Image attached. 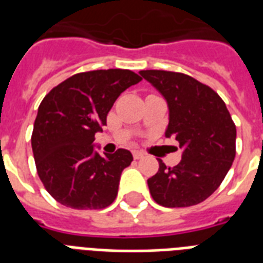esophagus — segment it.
I'll list each match as a JSON object with an SVG mask.
<instances>
[{
    "instance_id": "1",
    "label": "esophagus",
    "mask_w": 263,
    "mask_h": 263,
    "mask_svg": "<svg viewBox=\"0 0 263 263\" xmlns=\"http://www.w3.org/2000/svg\"><path fill=\"white\" fill-rule=\"evenodd\" d=\"M132 156H134V158H135V160H140V158H143L144 154L140 152H134L132 153Z\"/></svg>"
}]
</instances>
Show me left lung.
<instances>
[{
    "label": "left lung",
    "mask_w": 263,
    "mask_h": 263,
    "mask_svg": "<svg viewBox=\"0 0 263 263\" xmlns=\"http://www.w3.org/2000/svg\"><path fill=\"white\" fill-rule=\"evenodd\" d=\"M164 95L169 106L165 135L183 148L179 164L160 169L147 180L153 199L164 208H188L208 199L232 166L236 125L221 97L191 76L172 71H140Z\"/></svg>",
    "instance_id": "1"
}]
</instances>
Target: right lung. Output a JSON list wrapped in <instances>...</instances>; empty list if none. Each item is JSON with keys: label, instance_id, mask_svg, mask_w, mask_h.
<instances>
[{"label": "right lung", "instance_id": "obj_1", "mask_svg": "<svg viewBox=\"0 0 263 263\" xmlns=\"http://www.w3.org/2000/svg\"><path fill=\"white\" fill-rule=\"evenodd\" d=\"M140 80L129 69L80 72L45 95L31 146L39 179L59 203L98 210L115 202L121 172L134 158L125 148L99 156L92 142L119 95Z\"/></svg>", "mask_w": 263, "mask_h": 263}]
</instances>
